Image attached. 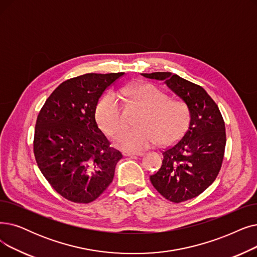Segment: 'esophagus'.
<instances>
[{
	"instance_id": "34e87169",
	"label": "esophagus",
	"mask_w": 257,
	"mask_h": 257,
	"mask_svg": "<svg viewBox=\"0 0 257 257\" xmlns=\"http://www.w3.org/2000/svg\"><path fill=\"white\" fill-rule=\"evenodd\" d=\"M123 156L125 157H141L143 156L142 153H130V152H124Z\"/></svg>"
}]
</instances>
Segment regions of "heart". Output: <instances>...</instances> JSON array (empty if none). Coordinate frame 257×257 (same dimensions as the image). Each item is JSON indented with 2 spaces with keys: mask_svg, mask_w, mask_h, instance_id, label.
<instances>
[{
  "mask_svg": "<svg viewBox=\"0 0 257 257\" xmlns=\"http://www.w3.org/2000/svg\"><path fill=\"white\" fill-rule=\"evenodd\" d=\"M123 99L142 108L137 119L138 127L120 128L114 133L112 142L117 149L136 152L148 149L157 141L168 145L177 141L189 124L188 107L180 101H169L167 96L151 84H125L119 89ZM96 120L102 131L112 134L121 124L119 97L108 92L96 106Z\"/></svg>",
  "mask_w": 257,
  "mask_h": 257,
  "instance_id": "b5f03b06",
  "label": "heart"
}]
</instances>
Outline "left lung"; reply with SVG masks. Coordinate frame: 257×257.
Returning a JSON list of instances; mask_svg holds the SVG:
<instances>
[{
	"label": "left lung",
	"instance_id": "left-lung-1",
	"mask_svg": "<svg viewBox=\"0 0 257 257\" xmlns=\"http://www.w3.org/2000/svg\"><path fill=\"white\" fill-rule=\"evenodd\" d=\"M163 81L189 111V124L183 137L165 150L160 169L151 176L153 186L163 197L181 203L198 197L208 188L221 169L226 128L221 112L200 85L170 72L142 73Z\"/></svg>",
	"mask_w": 257,
	"mask_h": 257
}]
</instances>
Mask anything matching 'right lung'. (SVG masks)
Returning <instances> with one entry per match:
<instances>
[{
  "label": "right lung",
  "instance_id": "add662e5",
  "mask_svg": "<svg viewBox=\"0 0 257 257\" xmlns=\"http://www.w3.org/2000/svg\"><path fill=\"white\" fill-rule=\"evenodd\" d=\"M123 74L88 73L64 81L36 119V163L56 192L69 201L90 203L113 181L122 156L109 148L95 112L104 91Z\"/></svg>",
  "mask_w": 257,
  "mask_h": 257
}]
</instances>
